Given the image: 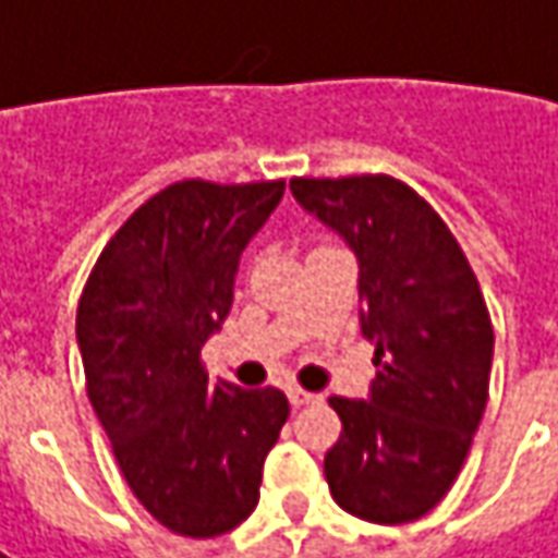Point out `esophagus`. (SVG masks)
<instances>
[{
	"label": "esophagus",
	"instance_id": "1",
	"mask_svg": "<svg viewBox=\"0 0 558 558\" xmlns=\"http://www.w3.org/2000/svg\"><path fill=\"white\" fill-rule=\"evenodd\" d=\"M287 398H290V404H293V408H303V404H312V401H315V395H312V391H303V388H296V385H293V388H287Z\"/></svg>",
	"mask_w": 558,
	"mask_h": 558
}]
</instances>
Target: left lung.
<instances>
[{"label":"left lung","mask_w":558,"mask_h":558,"mask_svg":"<svg viewBox=\"0 0 558 558\" xmlns=\"http://www.w3.org/2000/svg\"><path fill=\"white\" fill-rule=\"evenodd\" d=\"M290 192L356 255L360 328L376 344L369 398H328L344 433L325 480L350 514L408 524L451 489L489 398L480 283L442 217L401 180H293Z\"/></svg>","instance_id":"1"}]
</instances>
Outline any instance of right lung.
<instances>
[{
	"label": "right lung",
	"instance_id": "obj_1",
	"mask_svg": "<svg viewBox=\"0 0 558 558\" xmlns=\"http://www.w3.org/2000/svg\"><path fill=\"white\" fill-rule=\"evenodd\" d=\"M283 180L167 185L100 252L75 335L87 398L135 499L182 537H220L258 506L290 404L278 388L208 381L202 347L233 306L248 240Z\"/></svg>",
	"mask_w": 558,
	"mask_h": 558
}]
</instances>
